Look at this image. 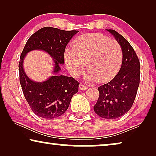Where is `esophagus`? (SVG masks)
Wrapping results in <instances>:
<instances>
[{
    "label": "esophagus",
    "mask_w": 156,
    "mask_h": 156,
    "mask_svg": "<svg viewBox=\"0 0 156 156\" xmlns=\"http://www.w3.org/2000/svg\"><path fill=\"white\" fill-rule=\"evenodd\" d=\"M79 89H80V90H86V89H88V87H87L86 85L80 84L79 85Z\"/></svg>",
    "instance_id": "34e87169"
}]
</instances>
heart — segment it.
I'll list each match as a JSON object with an SVG mask.
<instances>
[{
  "label": "heart",
  "mask_w": 156,
  "mask_h": 156,
  "mask_svg": "<svg viewBox=\"0 0 156 156\" xmlns=\"http://www.w3.org/2000/svg\"><path fill=\"white\" fill-rule=\"evenodd\" d=\"M72 49L64 53L66 67L73 76H78L87 65V80L104 83L118 73L123 60V52L116 40L99 33L84 34L76 37Z\"/></svg>",
  "instance_id": "1"
}]
</instances>
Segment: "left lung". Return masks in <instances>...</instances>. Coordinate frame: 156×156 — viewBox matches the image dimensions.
Returning a JSON list of instances; mask_svg holds the SVG:
<instances>
[{"mask_svg": "<svg viewBox=\"0 0 156 156\" xmlns=\"http://www.w3.org/2000/svg\"><path fill=\"white\" fill-rule=\"evenodd\" d=\"M107 31L120 44L123 60L114 78L98 87L99 97L94 111L101 118L115 119L129 112L133 105L140 83V62L127 40L114 30Z\"/></svg>", "mask_w": 156, "mask_h": 156, "instance_id": "1", "label": "left lung"}]
</instances>
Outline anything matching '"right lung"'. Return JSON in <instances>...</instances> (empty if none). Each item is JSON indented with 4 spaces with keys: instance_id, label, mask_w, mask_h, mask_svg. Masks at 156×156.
Listing matches in <instances>:
<instances>
[{
    "instance_id": "add662e5",
    "label": "right lung",
    "mask_w": 156,
    "mask_h": 156,
    "mask_svg": "<svg viewBox=\"0 0 156 156\" xmlns=\"http://www.w3.org/2000/svg\"><path fill=\"white\" fill-rule=\"evenodd\" d=\"M78 32L44 27L32 35L25 44L18 65L20 83L25 99L37 116L48 119L60 116L67 111L72 97L78 91L80 83L77 81L73 77L59 74L60 65L64 64L66 46ZM35 49L48 53L55 63L54 76L41 83L30 80L23 69V60L26 55Z\"/></svg>"
}]
</instances>
